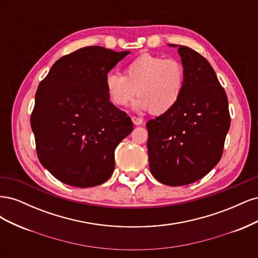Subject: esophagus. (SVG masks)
Segmentation results:
<instances>
[{
	"label": "esophagus",
	"instance_id": "1",
	"mask_svg": "<svg viewBox=\"0 0 258 258\" xmlns=\"http://www.w3.org/2000/svg\"><path fill=\"white\" fill-rule=\"evenodd\" d=\"M131 119H132V122H134L136 126H140V124H142L143 123V119L142 118H140V117H136V116H132L131 117Z\"/></svg>",
	"mask_w": 258,
	"mask_h": 258
}]
</instances>
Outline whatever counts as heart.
I'll return each instance as SVG.
<instances>
[{
	"instance_id": "heart-1",
	"label": "heart",
	"mask_w": 258,
	"mask_h": 258,
	"mask_svg": "<svg viewBox=\"0 0 258 258\" xmlns=\"http://www.w3.org/2000/svg\"><path fill=\"white\" fill-rule=\"evenodd\" d=\"M185 77V69L178 60L144 53L129 62L124 75L107 73L105 89L117 106L128 105L137 92L135 110L161 115L172 110L181 99Z\"/></svg>"
}]
</instances>
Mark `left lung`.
Instances as JSON below:
<instances>
[{
  "mask_svg": "<svg viewBox=\"0 0 258 258\" xmlns=\"http://www.w3.org/2000/svg\"><path fill=\"white\" fill-rule=\"evenodd\" d=\"M183 95L172 110L146 122L151 172L170 186H182L207 175L220 161L230 127L228 99L209 61L182 45Z\"/></svg>",
  "mask_w": 258,
  "mask_h": 258,
  "instance_id": "8db88e82",
  "label": "left lung"
}]
</instances>
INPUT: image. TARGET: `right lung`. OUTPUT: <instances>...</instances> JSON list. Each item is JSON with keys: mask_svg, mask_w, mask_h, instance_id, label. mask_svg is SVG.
Masks as SVG:
<instances>
[{"mask_svg": "<svg viewBox=\"0 0 258 258\" xmlns=\"http://www.w3.org/2000/svg\"><path fill=\"white\" fill-rule=\"evenodd\" d=\"M128 53L81 48L54 62L38 85L31 128L38 159L60 182L85 188L113 174L116 147L134 123L110 101L105 76Z\"/></svg>", "mask_w": 258, "mask_h": 258, "instance_id": "obj_1", "label": "right lung"}]
</instances>
